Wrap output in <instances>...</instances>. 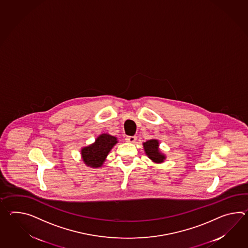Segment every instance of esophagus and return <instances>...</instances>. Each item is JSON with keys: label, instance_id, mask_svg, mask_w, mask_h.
I'll return each instance as SVG.
<instances>
[{"label": "esophagus", "instance_id": "obj_1", "mask_svg": "<svg viewBox=\"0 0 248 248\" xmlns=\"http://www.w3.org/2000/svg\"><path fill=\"white\" fill-rule=\"evenodd\" d=\"M136 140H137L136 136H126L125 138V140L130 143H134L136 141Z\"/></svg>", "mask_w": 248, "mask_h": 248}]
</instances>
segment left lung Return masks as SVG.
I'll return each mask as SVG.
<instances>
[{
    "instance_id": "1",
    "label": "left lung",
    "mask_w": 248,
    "mask_h": 248,
    "mask_svg": "<svg viewBox=\"0 0 248 248\" xmlns=\"http://www.w3.org/2000/svg\"><path fill=\"white\" fill-rule=\"evenodd\" d=\"M145 153L149 156V159L152 160L154 163L160 164L165 161L166 156L163 154L159 149V142L157 140H149L143 143Z\"/></svg>"
}]
</instances>
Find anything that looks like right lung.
I'll use <instances>...</instances> for the list:
<instances>
[{
  "instance_id": "1",
  "label": "right lung",
  "mask_w": 248,
  "mask_h": 248,
  "mask_svg": "<svg viewBox=\"0 0 248 248\" xmlns=\"http://www.w3.org/2000/svg\"><path fill=\"white\" fill-rule=\"evenodd\" d=\"M117 139L108 133H102L95 140V142L81 149L84 164L92 168H98L103 165L112 148L117 143Z\"/></svg>"
}]
</instances>
